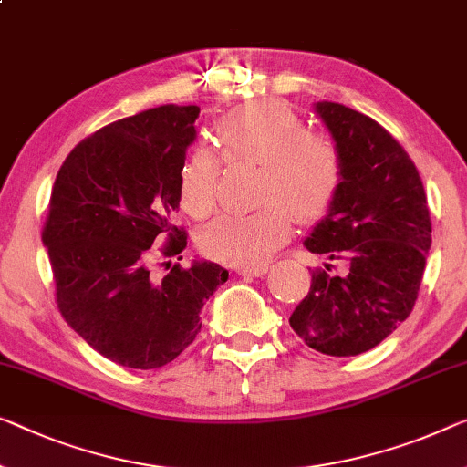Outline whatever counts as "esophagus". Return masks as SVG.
<instances>
[{
	"instance_id": "1",
	"label": "esophagus",
	"mask_w": 467,
	"mask_h": 467,
	"mask_svg": "<svg viewBox=\"0 0 467 467\" xmlns=\"http://www.w3.org/2000/svg\"><path fill=\"white\" fill-rule=\"evenodd\" d=\"M236 273H239L241 276H262L268 273V266H245V268H236Z\"/></svg>"
}]
</instances>
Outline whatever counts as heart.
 Listing matches in <instances>:
<instances>
[{"label": "heart", "mask_w": 467, "mask_h": 467, "mask_svg": "<svg viewBox=\"0 0 467 467\" xmlns=\"http://www.w3.org/2000/svg\"><path fill=\"white\" fill-rule=\"evenodd\" d=\"M218 154L226 165L252 163V213L222 215L203 228L201 249L234 266H260L289 239L294 220L310 226L329 215L344 186L342 146L325 131L308 130L304 117L281 100H255L233 109L215 123ZM215 152L194 149L178 173L180 201L194 218L218 203L222 162Z\"/></svg>", "instance_id": "obj_1"}]
</instances>
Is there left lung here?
Listing matches in <instances>:
<instances>
[{"instance_id":"8db88e82","label":"left lung","mask_w":467,"mask_h":467,"mask_svg":"<svg viewBox=\"0 0 467 467\" xmlns=\"http://www.w3.org/2000/svg\"><path fill=\"white\" fill-rule=\"evenodd\" d=\"M318 115L342 146L346 176L329 215L306 241L331 264L312 270L289 325L329 357H357L411 315L432 245L420 171L378 121L337 102ZM339 263L340 273L330 275Z\"/></svg>"}]
</instances>
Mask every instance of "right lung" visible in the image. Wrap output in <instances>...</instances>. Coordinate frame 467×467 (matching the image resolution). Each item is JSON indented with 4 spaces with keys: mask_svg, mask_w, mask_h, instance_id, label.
Here are the masks:
<instances>
[{
    "mask_svg": "<svg viewBox=\"0 0 467 467\" xmlns=\"http://www.w3.org/2000/svg\"><path fill=\"white\" fill-rule=\"evenodd\" d=\"M197 117L199 107L163 104L104 125L68 152L56 176L41 231L56 306L117 365L146 371L171 363L194 342L201 308L228 278L213 262L155 273L159 255L186 249L189 234L171 218Z\"/></svg>",
    "mask_w": 467,
    "mask_h": 467,
    "instance_id": "add662e5",
    "label": "right lung"
}]
</instances>
